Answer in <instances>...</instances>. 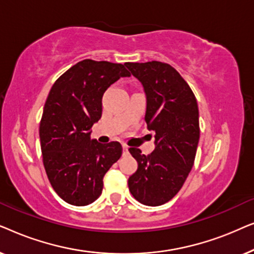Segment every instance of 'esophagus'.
<instances>
[{
	"label": "esophagus",
	"instance_id": "1",
	"mask_svg": "<svg viewBox=\"0 0 254 254\" xmlns=\"http://www.w3.org/2000/svg\"><path fill=\"white\" fill-rule=\"evenodd\" d=\"M123 149H124V152L126 154V152H128V145L127 144H123Z\"/></svg>",
	"mask_w": 254,
	"mask_h": 254
}]
</instances>
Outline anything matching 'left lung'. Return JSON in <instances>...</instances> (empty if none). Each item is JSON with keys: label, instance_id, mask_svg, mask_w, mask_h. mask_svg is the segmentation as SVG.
<instances>
[{"label": "left lung", "instance_id": "1", "mask_svg": "<svg viewBox=\"0 0 254 254\" xmlns=\"http://www.w3.org/2000/svg\"><path fill=\"white\" fill-rule=\"evenodd\" d=\"M147 95L145 123L155 131V150L142 155L128 150L137 170L128 179L135 199L145 206H161L182 189L193 168L200 137L199 109L192 89L172 65L165 62H126Z\"/></svg>", "mask_w": 254, "mask_h": 254}]
</instances>
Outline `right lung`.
Here are the masks:
<instances>
[{
  "instance_id": "obj_1",
  "label": "right lung",
  "mask_w": 254,
  "mask_h": 254,
  "mask_svg": "<svg viewBox=\"0 0 254 254\" xmlns=\"http://www.w3.org/2000/svg\"><path fill=\"white\" fill-rule=\"evenodd\" d=\"M127 76L124 64L85 59L64 72L48 93L39 126L44 168L58 195L72 206L98 199L104 176L123 154L119 142L90 140V128L102 117L104 92Z\"/></svg>"
}]
</instances>
